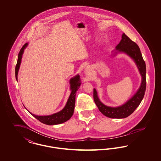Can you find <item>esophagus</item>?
Here are the masks:
<instances>
[{
    "instance_id": "esophagus-1",
    "label": "esophagus",
    "mask_w": 161,
    "mask_h": 161,
    "mask_svg": "<svg viewBox=\"0 0 161 161\" xmlns=\"http://www.w3.org/2000/svg\"><path fill=\"white\" fill-rule=\"evenodd\" d=\"M84 74L86 75H89L90 74V72H91V69L89 68H86V69H84Z\"/></svg>"
}]
</instances>
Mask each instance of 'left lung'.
Returning a JSON list of instances; mask_svg holds the SVG:
<instances>
[{
	"label": "left lung",
	"mask_w": 161,
	"mask_h": 161,
	"mask_svg": "<svg viewBox=\"0 0 161 161\" xmlns=\"http://www.w3.org/2000/svg\"><path fill=\"white\" fill-rule=\"evenodd\" d=\"M114 56L118 53H124L134 61L136 64L139 74L141 76V83L137 92L123 105L118 107H110L104 104L98 96V93L93 89V99L100 112L106 116L110 118L122 119L131 115L140 104L144 98L146 89V66L140 49L138 45L131 40L124 33L122 39L115 47Z\"/></svg>",
	"instance_id": "obj_1"
}]
</instances>
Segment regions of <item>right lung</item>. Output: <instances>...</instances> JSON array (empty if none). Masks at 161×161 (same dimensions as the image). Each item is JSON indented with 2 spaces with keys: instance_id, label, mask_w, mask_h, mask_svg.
<instances>
[{
  "instance_id": "add662e5",
  "label": "right lung",
  "mask_w": 161,
  "mask_h": 161,
  "mask_svg": "<svg viewBox=\"0 0 161 161\" xmlns=\"http://www.w3.org/2000/svg\"><path fill=\"white\" fill-rule=\"evenodd\" d=\"M28 43H25L22 49H20L19 55L17 62L15 66V74L16 80L17 81V75L18 72L20 68V66L21 64L22 55H23L24 50L28 46ZM70 83V94L69 95V98L67 101V103L65 105L64 107L60 110V112L54 114L53 115H46V116H38L32 114L29 110H28L31 115L36 119H37L41 123H43L47 125H57L64 123L68 121L69 119L72 117L74 114V108H75V95L77 91L80 87L81 84L80 77L78 74L76 75L72 78H71L69 80ZM26 108V107H25Z\"/></svg>"
}]
</instances>
